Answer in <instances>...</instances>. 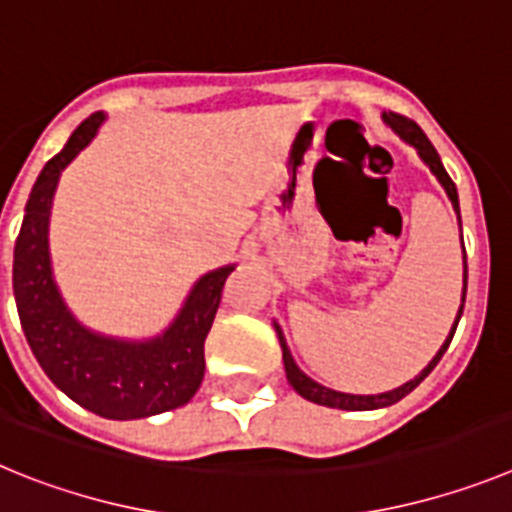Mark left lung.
I'll return each instance as SVG.
<instances>
[{"label": "left lung", "mask_w": 512, "mask_h": 512, "mask_svg": "<svg viewBox=\"0 0 512 512\" xmlns=\"http://www.w3.org/2000/svg\"><path fill=\"white\" fill-rule=\"evenodd\" d=\"M382 120L387 128H392V133L397 135L400 140H405L408 146H413L415 151H418L420 161H423L428 169H431V174L436 176L438 184L443 187V192L449 194L451 205H454V212H456V220H459L461 225V215H459V194H456V184L451 182V176L446 174V169H443L441 164V156L436 153V148L431 146V140L425 138L423 130L415 125L413 120H408V117L402 115H395V112H382ZM461 248H464V241H461ZM464 300H467V251H464V289H461V305H459V312H456V320L454 325H451V333L449 338L443 341V346L438 348V354L433 356L431 361H428V366H425L423 372L418 374L415 379H410V382H405L402 387H397V390H390V392H379V395H348V392H338V390H330V387H323L320 382H315V379L307 377L305 372H302L300 366H297V361L292 359V351H289L287 346V338H284L282 328H279V323H274V330H277L279 336V343H282V359H284V372H287V382L295 387L297 395H302L305 400L315 402V405H325V408H336V410H379V408H390V405H395V402H400L402 397L410 395V392L418 387L420 382H423L428 374L436 369V364L441 361V356L446 354V348H449L451 338H454L456 333V325H459V318L461 312H464Z\"/></svg>", "instance_id": "8db88e82"}]
</instances>
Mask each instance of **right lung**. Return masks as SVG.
<instances>
[{
    "label": "right lung",
    "mask_w": 512,
    "mask_h": 512,
    "mask_svg": "<svg viewBox=\"0 0 512 512\" xmlns=\"http://www.w3.org/2000/svg\"><path fill=\"white\" fill-rule=\"evenodd\" d=\"M102 122L104 112L87 117L40 171L15 243L12 287L27 343L58 390L102 418H151L182 408L200 390L205 338L235 264L202 274L169 328L153 338L104 336L76 320L53 277L48 228L61 171L92 143Z\"/></svg>",
    "instance_id": "right-lung-1"
}]
</instances>
